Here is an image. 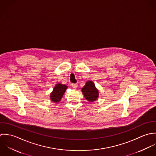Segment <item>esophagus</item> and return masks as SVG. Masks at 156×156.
Segmentation results:
<instances>
[{
  "label": "esophagus",
  "mask_w": 156,
  "mask_h": 156,
  "mask_svg": "<svg viewBox=\"0 0 156 156\" xmlns=\"http://www.w3.org/2000/svg\"><path fill=\"white\" fill-rule=\"evenodd\" d=\"M72 87L74 89H76L77 88V83H73V84H72Z\"/></svg>",
  "instance_id": "obj_1"
}]
</instances>
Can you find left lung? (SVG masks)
Listing matches in <instances>:
<instances>
[{
  "label": "left lung",
  "mask_w": 156,
  "mask_h": 156,
  "mask_svg": "<svg viewBox=\"0 0 156 156\" xmlns=\"http://www.w3.org/2000/svg\"><path fill=\"white\" fill-rule=\"evenodd\" d=\"M82 92L85 98L89 102L96 101L99 97L98 90L95 87L94 83L90 80L86 82L85 85L82 88Z\"/></svg>",
  "instance_id": "left-lung-1"
}]
</instances>
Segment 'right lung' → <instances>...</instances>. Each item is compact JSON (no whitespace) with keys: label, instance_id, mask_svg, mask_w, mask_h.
<instances>
[{"label":"right lung","instance_id":"right-lung-1","mask_svg":"<svg viewBox=\"0 0 156 156\" xmlns=\"http://www.w3.org/2000/svg\"><path fill=\"white\" fill-rule=\"evenodd\" d=\"M68 88V86L66 85H63L61 83H57L52 92L50 93V98L51 101L55 103H59L61 98H62L66 89Z\"/></svg>","mask_w":156,"mask_h":156}]
</instances>
